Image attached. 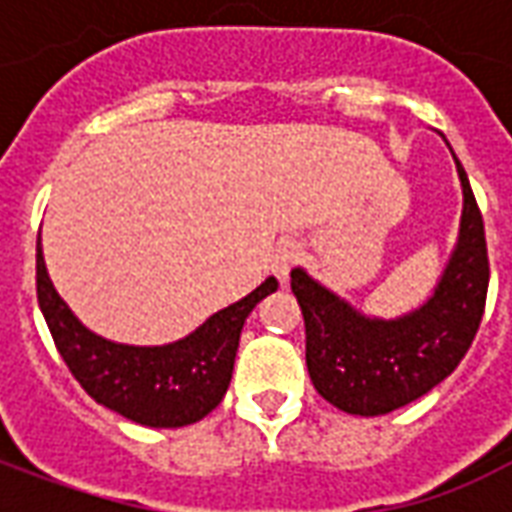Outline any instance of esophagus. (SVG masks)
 Masks as SVG:
<instances>
[{
    "instance_id": "34e87169",
    "label": "esophagus",
    "mask_w": 512,
    "mask_h": 512,
    "mask_svg": "<svg viewBox=\"0 0 512 512\" xmlns=\"http://www.w3.org/2000/svg\"><path fill=\"white\" fill-rule=\"evenodd\" d=\"M301 260V246L296 241H282L274 252V260H271V271L277 274V279L285 285L290 277V268L296 266Z\"/></svg>"
}]
</instances>
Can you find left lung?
I'll return each instance as SVG.
<instances>
[{
  "label": "left lung",
  "instance_id": "left-lung-1",
  "mask_svg": "<svg viewBox=\"0 0 512 512\" xmlns=\"http://www.w3.org/2000/svg\"><path fill=\"white\" fill-rule=\"evenodd\" d=\"M455 169L463 191L458 241L436 288L417 310L376 318L356 310L304 268L290 271V288L307 329L312 384L345 414L381 417L428 395L461 365L480 329L488 293L483 216L458 158Z\"/></svg>",
  "mask_w": 512,
  "mask_h": 512
}]
</instances>
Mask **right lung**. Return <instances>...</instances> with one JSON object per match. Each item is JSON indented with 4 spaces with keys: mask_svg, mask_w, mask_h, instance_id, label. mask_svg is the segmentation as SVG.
Instances as JSON below:
<instances>
[{
    "mask_svg": "<svg viewBox=\"0 0 512 512\" xmlns=\"http://www.w3.org/2000/svg\"><path fill=\"white\" fill-rule=\"evenodd\" d=\"M279 288L268 277L175 343L126 345L90 332L49 277L38 235V304L57 351L95 403L147 428H183L222 403L249 312Z\"/></svg>",
    "mask_w": 512,
    "mask_h": 512,
    "instance_id": "add662e5",
    "label": "right lung"
}]
</instances>
